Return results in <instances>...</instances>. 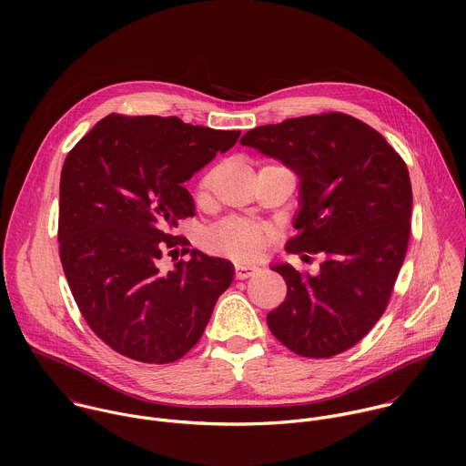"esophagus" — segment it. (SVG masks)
Segmentation results:
<instances>
[{"label": "esophagus", "mask_w": 466, "mask_h": 466, "mask_svg": "<svg viewBox=\"0 0 466 466\" xmlns=\"http://www.w3.org/2000/svg\"><path fill=\"white\" fill-rule=\"evenodd\" d=\"M258 273V268L256 265H236V269H234V277L238 279V280H245V279H248V277H252V275H256Z\"/></svg>", "instance_id": "34e87169"}]
</instances>
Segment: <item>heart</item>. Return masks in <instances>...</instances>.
I'll list each match as a JSON object with an SVG mask.
<instances>
[{"mask_svg": "<svg viewBox=\"0 0 466 466\" xmlns=\"http://www.w3.org/2000/svg\"><path fill=\"white\" fill-rule=\"evenodd\" d=\"M216 178V169H210L205 173L197 184V197L198 201H205L210 197L212 186ZM265 245H268V234L254 223L243 221V219H230L225 221L219 228L205 236V247L214 252L234 259H254L258 258Z\"/></svg>", "mask_w": 466, "mask_h": 466, "instance_id": "obj_1", "label": "heart"}]
</instances>
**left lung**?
Masks as SVG:
<instances>
[{"instance_id": "obj_1", "label": "left lung", "mask_w": 466, "mask_h": 466, "mask_svg": "<svg viewBox=\"0 0 466 466\" xmlns=\"http://www.w3.org/2000/svg\"><path fill=\"white\" fill-rule=\"evenodd\" d=\"M239 144L300 177L297 234L286 250L322 258L317 275L275 265L288 295L268 315L269 329L302 358L352 349L383 315L406 258L413 208L406 162L378 130L343 112L261 125Z\"/></svg>"}]
</instances>
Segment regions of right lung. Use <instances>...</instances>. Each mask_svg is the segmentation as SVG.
I'll list each match as a JSON object with an SVG mask.
<instances>
[{
    "label": "right lung",
    "mask_w": 466,
    "mask_h": 466,
    "mask_svg": "<svg viewBox=\"0 0 466 466\" xmlns=\"http://www.w3.org/2000/svg\"><path fill=\"white\" fill-rule=\"evenodd\" d=\"M239 135L175 116L108 114L66 157L62 269L94 334L121 356L157 365L180 360L232 284V263L223 258L191 250L171 272L161 258L178 246L189 251L173 236L195 210L184 182Z\"/></svg>",
    "instance_id": "add662e5"
}]
</instances>
